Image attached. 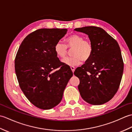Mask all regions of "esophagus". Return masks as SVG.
Segmentation results:
<instances>
[{
  "mask_svg": "<svg viewBox=\"0 0 132 132\" xmlns=\"http://www.w3.org/2000/svg\"><path fill=\"white\" fill-rule=\"evenodd\" d=\"M70 68H71V70H72V72H74V71H75V68H74V66H71V67H70Z\"/></svg>",
  "mask_w": 132,
  "mask_h": 132,
  "instance_id": "1",
  "label": "esophagus"
}]
</instances>
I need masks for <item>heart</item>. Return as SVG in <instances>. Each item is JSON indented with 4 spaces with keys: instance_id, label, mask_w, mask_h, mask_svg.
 <instances>
[{
    "instance_id": "heart-1",
    "label": "heart",
    "mask_w": 132,
    "mask_h": 132,
    "mask_svg": "<svg viewBox=\"0 0 132 132\" xmlns=\"http://www.w3.org/2000/svg\"><path fill=\"white\" fill-rule=\"evenodd\" d=\"M66 44L58 41L54 46V52L58 57L64 58L68 53V47L72 48V57H67L62 60V63L69 66L79 65L82 61L86 62L91 57L93 46L89 40H84L83 36L72 35L66 38Z\"/></svg>"
}]
</instances>
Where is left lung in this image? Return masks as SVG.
<instances>
[{"label": "left lung", "mask_w": 132, "mask_h": 132, "mask_svg": "<svg viewBox=\"0 0 132 132\" xmlns=\"http://www.w3.org/2000/svg\"><path fill=\"white\" fill-rule=\"evenodd\" d=\"M74 30L88 35L93 46L90 58L74 73L80 80V96L90 104H103L116 94L121 80L124 63L120 46L101 28L85 27Z\"/></svg>", "instance_id": "left-lung-1"}]
</instances>
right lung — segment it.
<instances>
[{"label":"right lung","instance_id":"add662e5","mask_svg":"<svg viewBox=\"0 0 132 132\" xmlns=\"http://www.w3.org/2000/svg\"><path fill=\"white\" fill-rule=\"evenodd\" d=\"M66 29H40L24 39L15 60L19 86L30 103L42 109L57 106L73 73L61 62L54 52L55 44ZM58 67V71L54 69Z\"/></svg>","mask_w":132,"mask_h":132}]
</instances>
